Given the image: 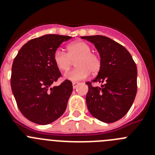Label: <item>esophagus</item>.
<instances>
[{"instance_id": "1", "label": "esophagus", "mask_w": 155, "mask_h": 155, "mask_svg": "<svg viewBox=\"0 0 155 155\" xmlns=\"http://www.w3.org/2000/svg\"><path fill=\"white\" fill-rule=\"evenodd\" d=\"M78 82H76V81H74V82H72V84H73V87L74 88H76L77 87V86L78 85Z\"/></svg>"}]
</instances>
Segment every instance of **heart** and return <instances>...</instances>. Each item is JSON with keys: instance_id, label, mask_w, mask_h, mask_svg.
<instances>
[{"instance_id": "heart-1", "label": "heart", "mask_w": 155, "mask_h": 155, "mask_svg": "<svg viewBox=\"0 0 155 155\" xmlns=\"http://www.w3.org/2000/svg\"><path fill=\"white\" fill-rule=\"evenodd\" d=\"M68 53L57 50L53 54V61L61 71H67L75 61L77 68L64 74L66 79L74 81L84 80L91 72L95 74L102 67V60L98 53L91 51V47L84 41H77L67 47Z\"/></svg>"}]
</instances>
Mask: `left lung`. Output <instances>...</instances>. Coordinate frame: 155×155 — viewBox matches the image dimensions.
Instances as JSON below:
<instances>
[{"label":"left lung","mask_w":155,"mask_h":155,"mask_svg":"<svg viewBox=\"0 0 155 155\" xmlns=\"http://www.w3.org/2000/svg\"><path fill=\"white\" fill-rule=\"evenodd\" d=\"M92 42L99 53L102 67L92 82L103 83L93 87L86 82L88 91L86 103L94 118L104 123H114L130 109L137 91V70L132 56L124 46L103 35L81 36Z\"/></svg>","instance_id":"left-lung-1"}]
</instances>
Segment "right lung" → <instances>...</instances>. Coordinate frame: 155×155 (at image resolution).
Wrapping results in <instances>:
<instances>
[{
  "mask_svg": "<svg viewBox=\"0 0 155 155\" xmlns=\"http://www.w3.org/2000/svg\"><path fill=\"white\" fill-rule=\"evenodd\" d=\"M68 35L50 34L31 39L20 49L13 61L11 86L19 110L31 122L46 125L65 112L73 91L71 81L53 86L61 73L53 54Z\"/></svg>",
  "mask_w": 155,
  "mask_h": 155,
  "instance_id": "obj_1",
  "label": "right lung"
}]
</instances>
